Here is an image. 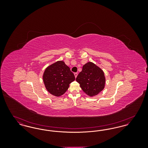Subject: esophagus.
Returning <instances> with one entry per match:
<instances>
[{
  "instance_id": "34e87169",
  "label": "esophagus",
  "mask_w": 148,
  "mask_h": 148,
  "mask_svg": "<svg viewBox=\"0 0 148 148\" xmlns=\"http://www.w3.org/2000/svg\"><path fill=\"white\" fill-rule=\"evenodd\" d=\"M77 73H74V76H75V78L77 77Z\"/></svg>"
}]
</instances>
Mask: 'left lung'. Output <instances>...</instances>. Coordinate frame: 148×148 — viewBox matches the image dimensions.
Wrapping results in <instances>:
<instances>
[{
	"label": "left lung",
	"mask_w": 148,
	"mask_h": 148,
	"mask_svg": "<svg viewBox=\"0 0 148 148\" xmlns=\"http://www.w3.org/2000/svg\"><path fill=\"white\" fill-rule=\"evenodd\" d=\"M76 80L83 92L90 97L101 92L106 84L104 71L90 62L83 65L82 71L78 74Z\"/></svg>",
	"instance_id": "8db88e82"
}]
</instances>
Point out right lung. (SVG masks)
<instances>
[{
    "label": "right lung",
    "instance_id": "add662e5",
    "mask_svg": "<svg viewBox=\"0 0 148 148\" xmlns=\"http://www.w3.org/2000/svg\"><path fill=\"white\" fill-rule=\"evenodd\" d=\"M47 91L56 97L64 94L75 80V76L63 61H58L48 66L42 75Z\"/></svg>",
    "mask_w": 148,
    "mask_h": 148
}]
</instances>
